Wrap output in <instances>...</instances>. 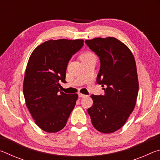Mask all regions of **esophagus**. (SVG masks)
Segmentation results:
<instances>
[{
  "label": "esophagus",
  "instance_id": "esophagus-1",
  "mask_svg": "<svg viewBox=\"0 0 160 160\" xmlns=\"http://www.w3.org/2000/svg\"><path fill=\"white\" fill-rule=\"evenodd\" d=\"M78 96H79V97H80V98H82V97H86V95H85V94H83L82 93H78Z\"/></svg>",
  "mask_w": 160,
  "mask_h": 160
}]
</instances>
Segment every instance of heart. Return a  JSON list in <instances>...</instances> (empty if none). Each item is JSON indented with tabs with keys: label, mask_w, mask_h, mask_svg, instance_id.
<instances>
[{
	"label": "heart",
	"mask_w": 160,
	"mask_h": 160,
	"mask_svg": "<svg viewBox=\"0 0 160 160\" xmlns=\"http://www.w3.org/2000/svg\"><path fill=\"white\" fill-rule=\"evenodd\" d=\"M94 56L93 54L90 52H89V51H85V52H83L80 54V60L82 61L83 60H85V59L92 57V56Z\"/></svg>",
	"instance_id": "b5f03b06"
}]
</instances>
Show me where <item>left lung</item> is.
Returning <instances> with one entry per match:
<instances>
[{
    "label": "left lung",
    "mask_w": 160,
    "mask_h": 160,
    "mask_svg": "<svg viewBox=\"0 0 160 160\" xmlns=\"http://www.w3.org/2000/svg\"><path fill=\"white\" fill-rule=\"evenodd\" d=\"M85 42L99 57L97 82L104 90V95L92 94L93 105L88 112L94 128L112 133L125 124L136 104L139 84L135 58L129 48L114 37Z\"/></svg>",
    "instance_id": "obj_1"
}]
</instances>
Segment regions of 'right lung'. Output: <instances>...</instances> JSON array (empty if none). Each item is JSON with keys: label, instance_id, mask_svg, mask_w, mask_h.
<instances>
[{"label": "right lung", "instance_id": "right-lung-1", "mask_svg": "<svg viewBox=\"0 0 160 160\" xmlns=\"http://www.w3.org/2000/svg\"><path fill=\"white\" fill-rule=\"evenodd\" d=\"M82 39L48 40L32 53L23 82L26 106L43 131L56 132L66 125L78 98V94L59 91L66 83L68 63L83 46Z\"/></svg>", "mask_w": 160, "mask_h": 160}]
</instances>
